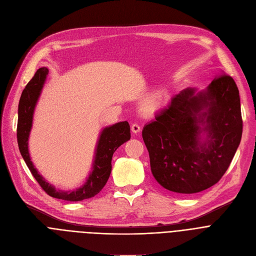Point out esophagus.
<instances>
[{"instance_id": "34e87169", "label": "esophagus", "mask_w": 256, "mask_h": 256, "mask_svg": "<svg viewBox=\"0 0 256 256\" xmlns=\"http://www.w3.org/2000/svg\"><path fill=\"white\" fill-rule=\"evenodd\" d=\"M141 130V126L138 124H134L132 126V132H134V134H137V132H139Z\"/></svg>"}]
</instances>
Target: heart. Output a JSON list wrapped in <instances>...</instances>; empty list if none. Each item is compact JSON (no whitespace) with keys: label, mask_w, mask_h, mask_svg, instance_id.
I'll use <instances>...</instances> for the list:
<instances>
[{"label":"heart","mask_w":256,"mask_h":256,"mask_svg":"<svg viewBox=\"0 0 256 256\" xmlns=\"http://www.w3.org/2000/svg\"><path fill=\"white\" fill-rule=\"evenodd\" d=\"M168 102V96L162 92H154L147 96L142 102V110L146 113H153L162 109Z\"/></svg>","instance_id":"1"}]
</instances>
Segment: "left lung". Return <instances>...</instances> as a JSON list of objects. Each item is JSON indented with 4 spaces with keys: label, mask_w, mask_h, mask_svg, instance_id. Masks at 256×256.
<instances>
[{
    "label": "left lung",
    "mask_w": 256,
    "mask_h": 256,
    "mask_svg": "<svg viewBox=\"0 0 256 256\" xmlns=\"http://www.w3.org/2000/svg\"><path fill=\"white\" fill-rule=\"evenodd\" d=\"M242 132L239 90L230 75L222 74L205 90L190 88L176 94L144 126L142 137L156 180L170 192L192 194L224 175Z\"/></svg>",
    "instance_id": "1"
}]
</instances>
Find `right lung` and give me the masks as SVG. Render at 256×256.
<instances>
[{"label":"right lung","instance_id":"right-lung-1","mask_svg":"<svg viewBox=\"0 0 256 256\" xmlns=\"http://www.w3.org/2000/svg\"><path fill=\"white\" fill-rule=\"evenodd\" d=\"M47 75V68H40L26 84L22 94L18 105V120H17V143H18L20 151L34 178L37 180L47 194L56 198L70 202L90 198L103 190L107 183L111 174V160L115 150L130 139V124L128 122H117L102 130L96 148L92 170L86 182L81 187L73 192L56 190L54 186L46 182L38 173L37 168L34 166L30 160L28 153V137L32 124L34 110L37 105Z\"/></svg>","mask_w":256,"mask_h":256}]
</instances>
